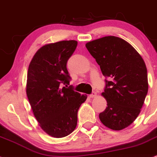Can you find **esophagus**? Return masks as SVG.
I'll use <instances>...</instances> for the list:
<instances>
[{
	"label": "esophagus",
	"instance_id": "1",
	"mask_svg": "<svg viewBox=\"0 0 157 157\" xmlns=\"http://www.w3.org/2000/svg\"><path fill=\"white\" fill-rule=\"evenodd\" d=\"M97 96V93H95V92H93V93H92V94H90V98H95V97H96Z\"/></svg>",
	"mask_w": 157,
	"mask_h": 157
}]
</instances>
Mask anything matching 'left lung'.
Listing matches in <instances>:
<instances>
[{"instance_id":"left-lung-1","label":"left lung","mask_w":157,"mask_h":157,"mask_svg":"<svg viewBox=\"0 0 157 157\" xmlns=\"http://www.w3.org/2000/svg\"><path fill=\"white\" fill-rule=\"evenodd\" d=\"M100 65L106 86L101 95L107 102L99 118L105 126L119 131L130 126L140 112L148 93L147 68L139 53L123 39L108 36L86 44Z\"/></svg>"}]
</instances>
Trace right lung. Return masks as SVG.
I'll return each mask as SVG.
<instances>
[{"instance_id": "right-lung-1", "label": "right lung", "mask_w": 157, "mask_h": 157, "mask_svg": "<svg viewBox=\"0 0 157 157\" xmlns=\"http://www.w3.org/2000/svg\"><path fill=\"white\" fill-rule=\"evenodd\" d=\"M75 40L42 46L33 56L27 74L26 94L42 129L53 137H66L75 130L78 109L86 101L70 84L67 62L77 47ZM62 84L67 88H61Z\"/></svg>"}]
</instances>
